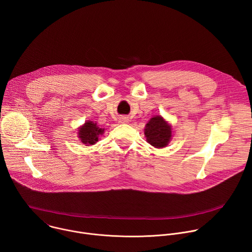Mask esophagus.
<instances>
[{
    "label": "esophagus",
    "mask_w": 252,
    "mask_h": 252,
    "mask_svg": "<svg viewBox=\"0 0 252 252\" xmlns=\"http://www.w3.org/2000/svg\"><path fill=\"white\" fill-rule=\"evenodd\" d=\"M120 120H121L122 123H128V121H129L127 117H122Z\"/></svg>",
    "instance_id": "34e87169"
}]
</instances>
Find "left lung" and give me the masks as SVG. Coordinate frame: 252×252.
Returning <instances> with one entry per match:
<instances>
[{
	"label": "left lung",
	"instance_id": "1",
	"mask_svg": "<svg viewBox=\"0 0 252 252\" xmlns=\"http://www.w3.org/2000/svg\"><path fill=\"white\" fill-rule=\"evenodd\" d=\"M145 134L153 147L164 148L170 140L171 127L161 117H154L146 125Z\"/></svg>",
	"mask_w": 252,
	"mask_h": 252
}]
</instances>
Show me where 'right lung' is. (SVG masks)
Returning <instances> with one entry per match:
<instances>
[{"mask_svg": "<svg viewBox=\"0 0 252 252\" xmlns=\"http://www.w3.org/2000/svg\"><path fill=\"white\" fill-rule=\"evenodd\" d=\"M103 129L99 128L96 124L93 122L86 123L79 130V137L85 145H94L97 141L98 135L102 134Z\"/></svg>", "mask_w": 252, "mask_h": 252, "instance_id": "add662e5", "label": "right lung"}]
</instances>
